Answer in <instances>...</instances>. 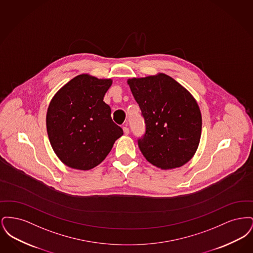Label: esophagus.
I'll list each match as a JSON object with an SVG mask.
<instances>
[{
  "instance_id": "34e87169",
  "label": "esophagus",
  "mask_w": 253,
  "mask_h": 253,
  "mask_svg": "<svg viewBox=\"0 0 253 253\" xmlns=\"http://www.w3.org/2000/svg\"><path fill=\"white\" fill-rule=\"evenodd\" d=\"M123 132H124L125 135L129 134V128H128L127 126H124V127H123Z\"/></svg>"
}]
</instances>
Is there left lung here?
<instances>
[{"label": "left lung", "instance_id": "1", "mask_svg": "<svg viewBox=\"0 0 253 253\" xmlns=\"http://www.w3.org/2000/svg\"><path fill=\"white\" fill-rule=\"evenodd\" d=\"M146 124L138 147L161 169L179 168L193 158L201 137L202 116L193 95L164 73L127 81Z\"/></svg>", "mask_w": 253, "mask_h": 253}]
</instances>
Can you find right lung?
Listing matches in <instances>:
<instances>
[{"mask_svg": "<svg viewBox=\"0 0 253 253\" xmlns=\"http://www.w3.org/2000/svg\"><path fill=\"white\" fill-rule=\"evenodd\" d=\"M113 84L89 74L75 77L52 97L46 129L53 151L69 168L88 170L100 164L123 134L103 97Z\"/></svg>", "mask_w": 253, "mask_h": 253, "instance_id": "obj_1", "label": "right lung"}]
</instances>
